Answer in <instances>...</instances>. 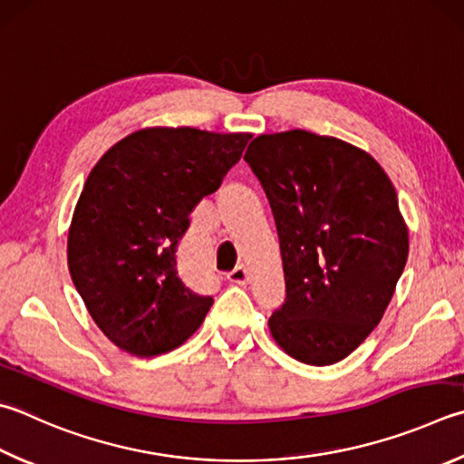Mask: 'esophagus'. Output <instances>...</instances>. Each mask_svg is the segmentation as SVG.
Returning a JSON list of instances; mask_svg holds the SVG:
<instances>
[{
  "label": "esophagus",
  "mask_w": 464,
  "mask_h": 464,
  "mask_svg": "<svg viewBox=\"0 0 464 464\" xmlns=\"http://www.w3.org/2000/svg\"><path fill=\"white\" fill-rule=\"evenodd\" d=\"M227 277H229L231 284L246 285L251 280V274H249V269L246 266H237L233 269V272H229V276H227Z\"/></svg>",
  "instance_id": "esophagus-1"
}]
</instances>
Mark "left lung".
<instances>
[{
    "label": "left lung",
    "mask_w": 464,
    "mask_h": 464,
    "mask_svg": "<svg viewBox=\"0 0 464 464\" xmlns=\"http://www.w3.org/2000/svg\"><path fill=\"white\" fill-rule=\"evenodd\" d=\"M246 160L280 237L285 302L269 333L300 363H339L383 318L408 261L390 176L365 150L306 130L261 133Z\"/></svg>",
    "instance_id": "left-lung-1"
}]
</instances>
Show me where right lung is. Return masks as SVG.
<instances>
[{"instance_id":"1","label":"right lung","mask_w":464,"mask_h":464,"mask_svg":"<svg viewBox=\"0 0 464 464\" xmlns=\"http://www.w3.org/2000/svg\"><path fill=\"white\" fill-rule=\"evenodd\" d=\"M249 140L251 133L144 128L92 166L66 257L74 288L115 347L156 357L203 324L213 298L184 284L176 249L192 210L221 187Z\"/></svg>"}]
</instances>
